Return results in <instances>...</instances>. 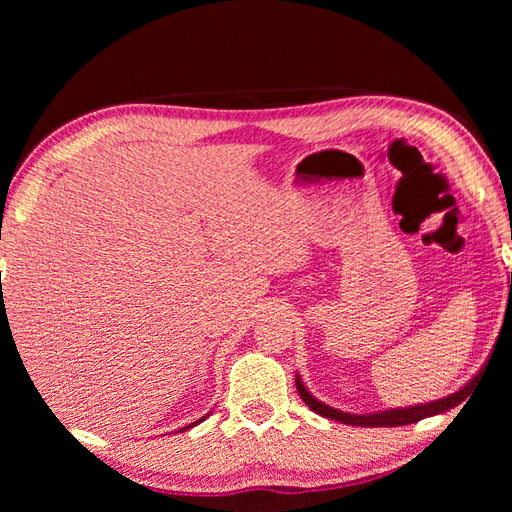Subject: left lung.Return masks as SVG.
I'll list each match as a JSON object with an SVG mask.
<instances>
[{
    "label": "left lung",
    "mask_w": 512,
    "mask_h": 512,
    "mask_svg": "<svg viewBox=\"0 0 512 512\" xmlns=\"http://www.w3.org/2000/svg\"><path fill=\"white\" fill-rule=\"evenodd\" d=\"M510 295H512V273H510ZM510 295H508V299H510ZM480 376H475L469 385L462 387L460 391H455V394L442 398V400H436V402H429V405H416V407H407V409H389V411H380V413H365V416H358V413H343L339 409L323 405V402H319L306 387H303L299 376L295 378V383H297V391L303 398V402H306L312 411H317L319 416H325L330 420H339L343 424H352V427H402V424L418 422L422 418L436 416V413H442L455 405H460L462 400L469 398L471 389L475 387L477 380H480Z\"/></svg>",
    "instance_id": "obj_1"
}]
</instances>
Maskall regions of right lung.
<instances>
[{
    "label": "right lung",
    "mask_w": 512,
    "mask_h": 512,
    "mask_svg": "<svg viewBox=\"0 0 512 512\" xmlns=\"http://www.w3.org/2000/svg\"><path fill=\"white\" fill-rule=\"evenodd\" d=\"M204 420V418H202ZM202 420H198V422H202ZM198 422H193V424H198Z\"/></svg>",
    "instance_id": "add662e5"
}]
</instances>
